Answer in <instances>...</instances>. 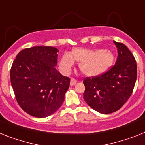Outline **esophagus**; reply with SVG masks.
<instances>
[{
  "mask_svg": "<svg viewBox=\"0 0 145 145\" xmlns=\"http://www.w3.org/2000/svg\"><path fill=\"white\" fill-rule=\"evenodd\" d=\"M77 83V80H75V78H72L71 79H70V86H74Z\"/></svg>",
  "mask_w": 145,
  "mask_h": 145,
  "instance_id": "1",
  "label": "esophagus"
}]
</instances>
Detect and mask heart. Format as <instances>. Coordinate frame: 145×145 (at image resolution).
<instances>
[{"instance_id":"1","label":"heart","mask_w":145,"mask_h":145,"mask_svg":"<svg viewBox=\"0 0 145 145\" xmlns=\"http://www.w3.org/2000/svg\"><path fill=\"white\" fill-rule=\"evenodd\" d=\"M114 56L110 50L74 48L70 54L65 53L59 61L62 72L68 74L74 65V61L79 62L80 71L87 76H97L105 72L112 65Z\"/></svg>"}]
</instances>
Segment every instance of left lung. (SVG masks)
Returning a JSON list of instances; mask_svg holds the SVG:
<instances>
[{
  "mask_svg": "<svg viewBox=\"0 0 145 145\" xmlns=\"http://www.w3.org/2000/svg\"><path fill=\"white\" fill-rule=\"evenodd\" d=\"M118 56L114 66L98 76L84 79V99L92 109L102 114L118 110L134 88L137 67L134 55L122 43L114 41Z\"/></svg>",
  "mask_w": 145,
  "mask_h": 145,
  "instance_id": "8db88e82",
  "label": "left lung"
}]
</instances>
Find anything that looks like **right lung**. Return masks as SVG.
<instances>
[{
	"label": "right lung",
	"mask_w": 145,
	"mask_h": 145,
	"mask_svg": "<svg viewBox=\"0 0 145 145\" xmlns=\"http://www.w3.org/2000/svg\"><path fill=\"white\" fill-rule=\"evenodd\" d=\"M57 48L34 46L16 55L10 71L16 99L23 110L36 118L54 113L65 100L70 79L55 68Z\"/></svg>",
	"instance_id": "right-lung-1"
}]
</instances>
